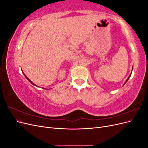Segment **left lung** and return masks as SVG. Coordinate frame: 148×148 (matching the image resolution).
I'll return each mask as SVG.
<instances>
[{
	"instance_id": "obj_1",
	"label": "left lung",
	"mask_w": 148,
	"mask_h": 148,
	"mask_svg": "<svg viewBox=\"0 0 148 148\" xmlns=\"http://www.w3.org/2000/svg\"><path fill=\"white\" fill-rule=\"evenodd\" d=\"M130 76H129V77H128V78H127V80H126V82H125V83H124V84H125V83H127V81H128V79H129V78H130Z\"/></svg>"
}]
</instances>
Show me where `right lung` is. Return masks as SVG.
<instances>
[{
	"mask_svg": "<svg viewBox=\"0 0 148 148\" xmlns=\"http://www.w3.org/2000/svg\"><path fill=\"white\" fill-rule=\"evenodd\" d=\"M23 74H24V75H25V77L26 78V79H27L28 80V81H29V82H30V83H31V84H33V85H34V86H36V84H35L34 83H33L32 82H31V80H30V79H29V78H28L27 77H26V75H25V74L24 73H23ZM44 89H45V88H44Z\"/></svg>",
	"mask_w": 148,
	"mask_h": 148,
	"instance_id": "add662e5",
	"label": "right lung"
}]
</instances>
